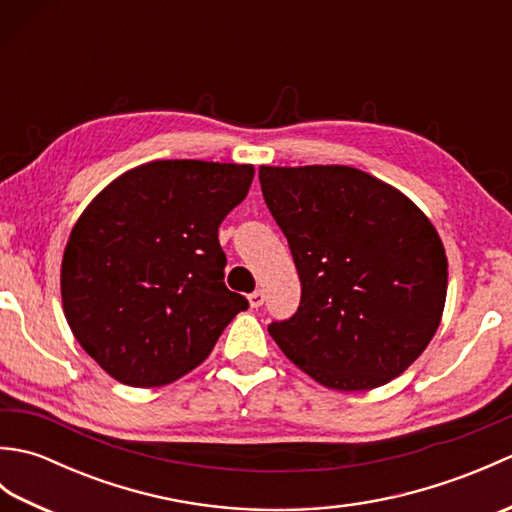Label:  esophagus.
<instances>
[{"mask_svg":"<svg viewBox=\"0 0 512 512\" xmlns=\"http://www.w3.org/2000/svg\"><path fill=\"white\" fill-rule=\"evenodd\" d=\"M248 303H250V308H259L264 303V292L262 290H255V292H250L248 295Z\"/></svg>","mask_w":512,"mask_h":512,"instance_id":"obj_1","label":"esophagus"}]
</instances>
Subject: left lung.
Wrapping results in <instances>:
<instances>
[{
    "instance_id": "8db88e82",
    "label": "left lung",
    "mask_w": 512,
    "mask_h": 512,
    "mask_svg": "<svg viewBox=\"0 0 512 512\" xmlns=\"http://www.w3.org/2000/svg\"><path fill=\"white\" fill-rule=\"evenodd\" d=\"M301 281L299 310L268 325L319 385L365 391L427 350L447 301L436 226L405 193L345 165L259 167Z\"/></svg>"
}]
</instances>
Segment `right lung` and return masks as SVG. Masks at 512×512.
Listing matches in <instances>:
<instances>
[{"label":"right lung","mask_w":512,"mask_h":512,"mask_svg":"<svg viewBox=\"0 0 512 512\" xmlns=\"http://www.w3.org/2000/svg\"><path fill=\"white\" fill-rule=\"evenodd\" d=\"M253 165L154 160L85 206L61 262L74 339L118 383L162 387L189 374L248 301L224 284L217 239Z\"/></svg>","instance_id":"1"}]
</instances>
